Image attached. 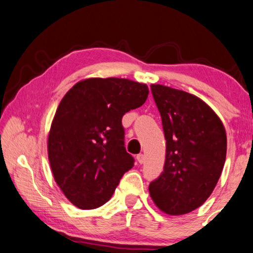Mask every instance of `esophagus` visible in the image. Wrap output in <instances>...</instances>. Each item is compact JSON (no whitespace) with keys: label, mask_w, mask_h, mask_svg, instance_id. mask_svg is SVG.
Here are the masks:
<instances>
[{"label":"esophagus","mask_w":253,"mask_h":253,"mask_svg":"<svg viewBox=\"0 0 253 253\" xmlns=\"http://www.w3.org/2000/svg\"><path fill=\"white\" fill-rule=\"evenodd\" d=\"M137 161L140 164H142L145 162V155L144 154H139V155H137Z\"/></svg>","instance_id":"obj_1"}]
</instances>
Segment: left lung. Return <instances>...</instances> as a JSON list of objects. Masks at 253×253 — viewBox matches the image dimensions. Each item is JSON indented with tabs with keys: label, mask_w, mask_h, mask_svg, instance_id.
Returning <instances> with one entry per match:
<instances>
[{
	"label": "left lung",
	"mask_w": 253,
	"mask_h": 253,
	"mask_svg": "<svg viewBox=\"0 0 253 253\" xmlns=\"http://www.w3.org/2000/svg\"><path fill=\"white\" fill-rule=\"evenodd\" d=\"M167 140L166 163L149 194L168 214H185L208 200L220 178L226 131L215 113L194 94L152 84Z\"/></svg>",
	"instance_id": "1"
}]
</instances>
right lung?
I'll use <instances>...</instances> for the list:
<instances>
[{
    "instance_id": "1",
    "label": "right lung",
    "mask_w": 253,
    "mask_h": 253,
    "mask_svg": "<svg viewBox=\"0 0 253 253\" xmlns=\"http://www.w3.org/2000/svg\"><path fill=\"white\" fill-rule=\"evenodd\" d=\"M147 97L146 84L116 78L84 80L65 94L51 126L47 154L54 180L75 207H101L133 167V156L124 147L122 118Z\"/></svg>"
}]
</instances>
